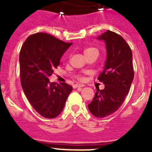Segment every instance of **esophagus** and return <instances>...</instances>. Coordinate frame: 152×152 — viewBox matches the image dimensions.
I'll return each instance as SVG.
<instances>
[{"label":"esophagus","mask_w":152,"mask_h":152,"mask_svg":"<svg viewBox=\"0 0 152 152\" xmlns=\"http://www.w3.org/2000/svg\"><path fill=\"white\" fill-rule=\"evenodd\" d=\"M73 87L74 88H83V87H84V84H75Z\"/></svg>","instance_id":"esophagus-1"}]
</instances>
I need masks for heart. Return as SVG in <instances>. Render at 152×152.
<instances>
[{
  "label": "heart",
  "instance_id": "b5f03b06",
  "mask_svg": "<svg viewBox=\"0 0 152 152\" xmlns=\"http://www.w3.org/2000/svg\"><path fill=\"white\" fill-rule=\"evenodd\" d=\"M92 50H96L95 49H94V48H89V49H87L84 50V53H86V52H91V51Z\"/></svg>",
  "mask_w": 152,
  "mask_h": 152
}]
</instances>
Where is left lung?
Wrapping results in <instances>:
<instances>
[{"instance_id":"left-lung-1","label":"left lung","mask_w":152,"mask_h":152,"mask_svg":"<svg viewBox=\"0 0 152 152\" xmlns=\"http://www.w3.org/2000/svg\"><path fill=\"white\" fill-rule=\"evenodd\" d=\"M96 39L104 42L107 49L103 71L97 78L105 88H96L88 109L94 116L103 118L117 110L129 91L134 78L132 53L124 39L112 31Z\"/></svg>"}]
</instances>
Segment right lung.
<instances>
[{
	"label": "right lung",
	"mask_w": 152,
	"mask_h": 152,
	"mask_svg": "<svg viewBox=\"0 0 152 152\" xmlns=\"http://www.w3.org/2000/svg\"><path fill=\"white\" fill-rule=\"evenodd\" d=\"M72 45L39 33L29 36L21 48L19 59L21 86L32 107L45 118L58 116L72 91V86L66 83H51L49 79Z\"/></svg>",
	"instance_id": "obj_1"
}]
</instances>
